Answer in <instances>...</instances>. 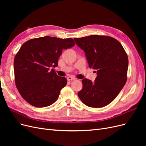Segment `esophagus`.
Returning a JSON list of instances; mask_svg holds the SVG:
<instances>
[{
	"label": "esophagus",
	"instance_id": "obj_1",
	"mask_svg": "<svg viewBox=\"0 0 146 146\" xmlns=\"http://www.w3.org/2000/svg\"><path fill=\"white\" fill-rule=\"evenodd\" d=\"M67 80H68V81H71V80H76V78L74 77H72V76H69L67 78Z\"/></svg>",
	"mask_w": 146,
	"mask_h": 146
}]
</instances>
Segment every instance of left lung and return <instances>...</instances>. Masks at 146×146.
Listing matches in <instances>:
<instances>
[{"mask_svg": "<svg viewBox=\"0 0 146 146\" xmlns=\"http://www.w3.org/2000/svg\"><path fill=\"white\" fill-rule=\"evenodd\" d=\"M74 39L85 51L90 68L98 74L93 83L83 79L78 96L88 107H104L116 98L127 82V53L117 39L109 36L91 35Z\"/></svg>", "mask_w": 146, "mask_h": 146, "instance_id": "8db88e82", "label": "left lung"}]
</instances>
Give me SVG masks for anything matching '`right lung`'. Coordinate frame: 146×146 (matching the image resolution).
I'll use <instances>...</instances> for the list:
<instances>
[{
  "instance_id": "1",
  "label": "right lung",
  "mask_w": 146,
  "mask_h": 146,
  "mask_svg": "<svg viewBox=\"0 0 146 146\" xmlns=\"http://www.w3.org/2000/svg\"><path fill=\"white\" fill-rule=\"evenodd\" d=\"M73 39L46 36L24 42L14 60L15 81L23 98L35 107L54 104L67 79L59 77L50 67L58 66L63 49L73 47Z\"/></svg>"
}]
</instances>
